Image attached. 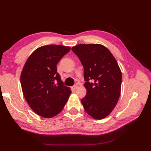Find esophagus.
<instances>
[{
  "label": "esophagus",
  "mask_w": 151,
  "mask_h": 151,
  "mask_svg": "<svg viewBox=\"0 0 151 151\" xmlns=\"http://www.w3.org/2000/svg\"><path fill=\"white\" fill-rule=\"evenodd\" d=\"M77 88H78V86H77V85H76V86H72V89H73V90H76Z\"/></svg>",
  "instance_id": "1"
}]
</instances>
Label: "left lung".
<instances>
[{
	"instance_id": "obj_1",
	"label": "left lung",
	"mask_w": 151,
	"mask_h": 151,
	"mask_svg": "<svg viewBox=\"0 0 151 151\" xmlns=\"http://www.w3.org/2000/svg\"><path fill=\"white\" fill-rule=\"evenodd\" d=\"M72 50L84 67L86 96L81 103L86 113L101 120L109 115L119 99L122 72L109 50L100 44H79Z\"/></svg>"
}]
</instances>
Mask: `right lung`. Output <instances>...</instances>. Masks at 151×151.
I'll use <instances>...</instances> for the list:
<instances>
[{
  "label": "right lung",
  "mask_w": 151,
  "mask_h": 151,
  "mask_svg": "<svg viewBox=\"0 0 151 151\" xmlns=\"http://www.w3.org/2000/svg\"><path fill=\"white\" fill-rule=\"evenodd\" d=\"M70 50V47L60 45L41 47L32 53L22 68V93L31 108L41 116L58 115L71 94L70 88L63 85L57 68Z\"/></svg>",
  "instance_id": "obj_1"
}]
</instances>
